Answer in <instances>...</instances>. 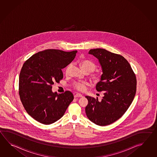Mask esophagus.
Wrapping results in <instances>:
<instances>
[{
	"label": "esophagus",
	"instance_id": "1",
	"mask_svg": "<svg viewBox=\"0 0 157 157\" xmlns=\"http://www.w3.org/2000/svg\"><path fill=\"white\" fill-rule=\"evenodd\" d=\"M82 95H81V94L77 93L76 94H75V95H74V97L75 98H77V97H78V98H81V97H82Z\"/></svg>",
	"mask_w": 157,
	"mask_h": 157
}]
</instances>
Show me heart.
<instances>
[{
    "label": "heart",
    "instance_id": "heart-1",
    "mask_svg": "<svg viewBox=\"0 0 157 157\" xmlns=\"http://www.w3.org/2000/svg\"><path fill=\"white\" fill-rule=\"evenodd\" d=\"M81 68L84 71H89L90 72H93L96 68L95 64L93 62L89 61V60H83L81 63ZM72 67V64L70 63L67 66L66 68V74H69L71 67ZM88 83L84 81H77L74 83V87L76 89H77L80 91H83L86 89V86Z\"/></svg>",
    "mask_w": 157,
    "mask_h": 157
}]
</instances>
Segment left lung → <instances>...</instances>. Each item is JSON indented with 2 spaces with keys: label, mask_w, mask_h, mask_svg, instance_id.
Segmentation results:
<instances>
[{
  "label": "left lung",
  "mask_w": 157,
  "mask_h": 157,
  "mask_svg": "<svg viewBox=\"0 0 157 157\" xmlns=\"http://www.w3.org/2000/svg\"><path fill=\"white\" fill-rule=\"evenodd\" d=\"M102 71L96 90L103 91L101 101L86 96L87 117L97 125L112 124L122 117L132 103L136 91V78L131 66L122 56L104 49H90Z\"/></svg>",
  "instance_id": "8db88e82"
}]
</instances>
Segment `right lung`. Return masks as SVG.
<instances>
[{
  "label": "right lung",
  "instance_id": "add662e5",
  "mask_svg": "<svg viewBox=\"0 0 157 157\" xmlns=\"http://www.w3.org/2000/svg\"><path fill=\"white\" fill-rule=\"evenodd\" d=\"M77 50L47 49L35 54L24 63L19 77V94L25 110L41 124H50L63 117L74 95L52 91L54 82L63 78L62 69L72 62Z\"/></svg>",
  "mask_w": 157,
  "mask_h": 157
}]
</instances>
